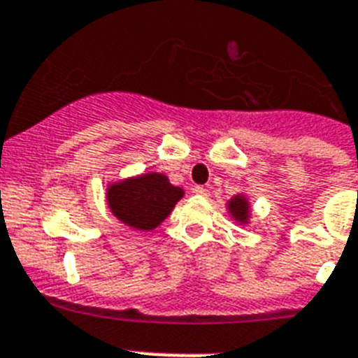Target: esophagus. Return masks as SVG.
Instances as JSON below:
<instances>
[{
  "label": "esophagus",
  "mask_w": 358,
  "mask_h": 358,
  "mask_svg": "<svg viewBox=\"0 0 358 358\" xmlns=\"http://www.w3.org/2000/svg\"><path fill=\"white\" fill-rule=\"evenodd\" d=\"M194 192H195V194H197V195H201V197H208V190H206L204 186H195Z\"/></svg>",
  "instance_id": "1"
}]
</instances>
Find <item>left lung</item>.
Wrapping results in <instances>:
<instances>
[{
	"mask_svg": "<svg viewBox=\"0 0 358 358\" xmlns=\"http://www.w3.org/2000/svg\"><path fill=\"white\" fill-rule=\"evenodd\" d=\"M228 212L231 213L235 221L239 224H246L250 221V203L248 199L244 197L243 194L234 195L230 201H228Z\"/></svg>",
	"mask_w": 358,
	"mask_h": 358,
	"instance_id": "8db88e82",
	"label": "left lung"
}]
</instances>
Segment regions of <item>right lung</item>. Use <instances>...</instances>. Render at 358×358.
Listing matches in <instances>:
<instances>
[{
  "label": "right lung",
  "mask_w": 358,
  "mask_h": 358,
  "mask_svg": "<svg viewBox=\"0 0 358 358\" xmlns=\"http://www.w3.org/2000/svg\"><path fill=\"white\" fill-rule=\"evenodd\" d=\"M185 190L173 186L164 173L150 172L108 185L110 212L128 228L150 231L172 213Z\"/></svg>",
  "instance_id": "right-lung-1"
}]
</instances>
